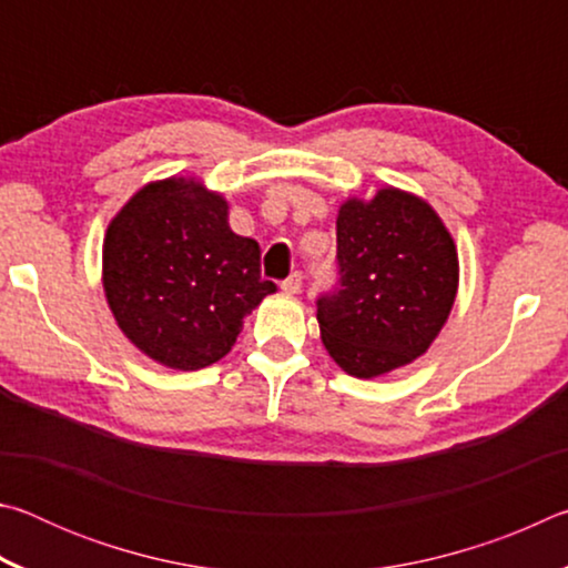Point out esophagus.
<instances>
[{
	"instance_id": "esophagus-1",
	"label": "esophagus",
	"mask_w": 568,
	"mask_h": 568,
	"mask_svg": "<svg viewBox=\"0 0 568 568\" xmlns=\"http://www.w3.org/2000/svg\"><path fill=\"white\" fill-rule=\"evenodd\" d=\"M281 287L285 293H291V295H295V293H301V287H303V273L301 271H295V273H291L285 277V281L281 283Z\"/></svg>"
}]
</instances>
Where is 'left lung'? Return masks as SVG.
Returning a JSON list of instances; mask_svg holds the SVG:
<instances>
[{
	"mask_svg": "<svg viewBox=\"0 0 568 568\" xmlns=\"http://www.w3.org/2000/svg\"><path fill=\"white\" fill-rule=\"evenodd\" d=\"M338 281L318 295L321 335L355 378H376L428 351L458 287L448 230L423 200L396 187L348 200L338 223Z\"/></svg>",
	"mask_w": 568,
	"mask_h": 568,
	"instance_id": "obj_1",
	"label": "left lung"
}]
</instances>
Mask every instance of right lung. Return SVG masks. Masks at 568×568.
Masks as SVG:
<instances>
[{"mask_svg":"<svg viewBox=\"0 0 568 568\" xmlns=\"http://www.w3.org/2000/svg\"><path fill=\"white\" fill-rule=\"evenodd\" d=\"M102 283L122 333L168 368L230 353L243 318L275 293L261 245L230 230L227 203L192 180L142 187L108 227Z\"/></svg>","mask_w":568,"mask_h":568,"instance_id":"add662e5","label":"right lung"}]
</instances>
